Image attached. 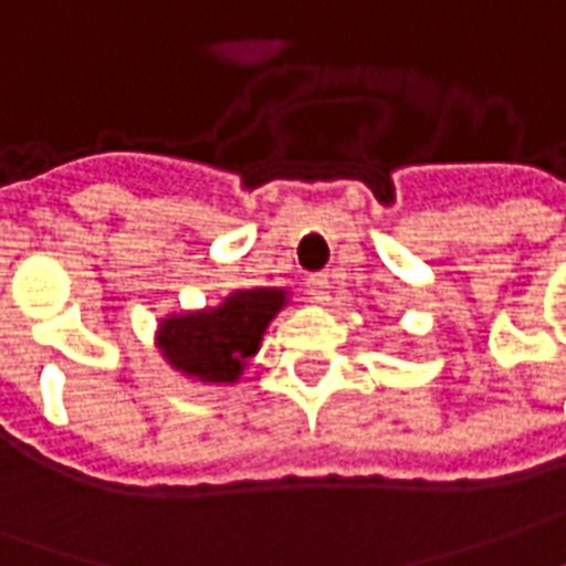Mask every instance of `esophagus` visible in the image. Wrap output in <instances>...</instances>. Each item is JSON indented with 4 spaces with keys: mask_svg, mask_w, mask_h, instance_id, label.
Listing matches in <instances>:
<instances>
[{
    "mask_svg": "<svg viewBox=\"0 0 566 566\" xmlns=\"http://www.w3.org/2000/svg\"><path fill=\"white\" fill-rule=\"evenodd\" d=\"M306 294L315 300V303H328L332 300V279L328 272H315L306 279Z\"/></svg>",
    "mask_w": 566,
    "mask_h": 566,
    "instance_id": "34e87169",
    "label": "esophagus"
}]
</instances>
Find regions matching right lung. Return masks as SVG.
<instances>
[{
	"label": "right lung",
	"mask_w": 566,
	"mask_h": 566,
	"mask_svg": "<svg viewBox=\"0 0 566 566\" xmlns=\"http://www.w3.org/2000/svg\"><path fill=\"white\" fill-rule=\"evenodd\" d=\"M282 306L284 291H238L219 310L167 318L157 340L164 356L186 375L229 384L260 349L266 325Z\"/></svg>",
	"instance_id": "right-lung-1"
}]
</instances>
